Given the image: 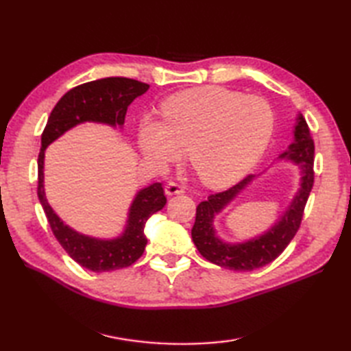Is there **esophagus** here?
<instances>
[{
  "label": "esophagus",
  "mask_w": 351,
  "mask_h": 351,
  "mask_svg": "<svg viewBox=\"0 0 351 351\" xmlns=\"http://www.w3.org/2000/svg\"><path fill=\"white\" fill-rule=\"evenodd\" d=\"M164 191H166L167 196H173V195H181V193H184V187L176 181H170L166 184V189H164Z\"/></svg>",
  "instance_id": "obj_1"
}]
</instances>
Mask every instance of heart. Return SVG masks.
Listing matches in <instances>:
<instances>
[{
  "mask_svg": "<svg viewBox=\"0 0 351 351\" xmlns=\"http://www.w3.org/2000/svg\"><path fill=\"white\" fill-rule=\"evenodd\" d=\"M164 122L140 125L138 146L158 164L176 161L187 149L190 167L211 187L237 181L255 166L270 143L274 113L264 98L226 87L190 88L161 107Z\"/></svg>",
  "mask_w": 351,
  "mask_h": 351,
  "instance_id": "obj_1",
  "label": "heart"
}]
</instances>
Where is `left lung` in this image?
Masks as SVG:
<instances>
[{
  "instance_id": "left-lung-1",
  "label": "left lung",
  "mask_w": 351,
  "mask_h": 351,
  "mask_svg": "<svg viewBox=\"0 0 351 351\" xmlns=\"http://www.w3.org/2000/svg\"><path fill=\"white\" fill-rule=\"evenodd\" d=\"M294 138V143L280 155V158L293 160L302 167V189L299 195L294 197L289 210L283 214L282 220L265 235L243 244H226L215 237L213 228L214 214L223 210L240 190L250 182V175L235 184L234 187L210 195L205 202L197 205L196 221L191 229V237L200 255L210 263L234 271H252L270 264L293 240L302 225L304 206H306L309 193L314 187L315 145L309 126L302 114L297 119Z\"/></svg>"
}]
</instances>
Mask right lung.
Listing matches in <instances>:
<instances>
[{
  "label": "right lung",
  "mask_w": 351,
  "mask_h": 351,
  "mask_svg": "<svg viewBox=\"0 0 351 351\" xmlns=\"http://www.w3.org/2000/svg\"><path fill=\"white\" fill-rule=\"evenodd\" d=\"M147 88L149 84L125 77H110L80 84L64 93L56 104L42 132V146L37 158V196L57 241L75 263L95 273L121 270L132 265L143 255L147 243L143 232L146 221L152 214L162 210L167 200L162 184L149 185L134 199L128 226L122 237L116 240H96L66 226L48 205L43 191L45 149L64 131L81 122L123 125L128 106Z\"/></svg>",
  "instance_id": "1"
}]
</instances>
